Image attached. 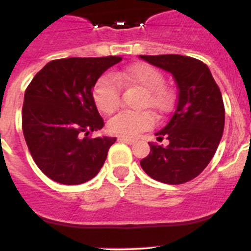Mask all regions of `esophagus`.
<instances>
[{
    "instance_id": "esophagus-1",
    "label": "esophagus",
    "mask_w": 251,
    "mask_h": 251,
    "mask_svg": "<svg viewBox=\"0 0 251 251\" xmlns=\"http://www.w3.org/2000/svg\"><path fill=\"white\" fill-rule=\"evenodd\" d=\"M119 141L124 142V143H127V145H134V143H136V139L127 138V137H119Z\"/></svg>"
}]
</instances>
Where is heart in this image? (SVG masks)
<instances>
[{
    "instance_id": "obj_1",
    "label": "heart",
    "mask_w": 251,
    "mask_h": 251,
    "mask_svg": "<svg viewBox=\"0 0 251 251\" xmlns=\"http://www.w3.org/2000/svg\"><path fill=\"white\" fill-rule=\"evenodd\" d=\"M100 77L93 88L95 105L103 114H112L121 105L119 85L138 86L145 90L143 106H150L156 112H162L171 103L170 92L166 89L165 77L159 70L145 63H138L113 74ZM153 118L148 112H121L108 122V129L117 136L134 138L141 132L152 127Z\"/></svg>"
}]
</instances>
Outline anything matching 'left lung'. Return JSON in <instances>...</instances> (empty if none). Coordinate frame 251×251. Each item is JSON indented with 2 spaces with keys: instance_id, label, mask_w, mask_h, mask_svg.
Here are the masks:
<instances>
[{
  "instance_id": "8db88e82",
  "label": "left lung",
  "mask_w": 251,
  "mask_h": 251,
  "mask_svg": "<svg viewBox=\"0 0 251 251\" xmlns=\"http://www.w3.org/2000/svg\"><path fill=\"white\" fill-rule=\"evenodd\" d=\"M147 63L170 73L178 88L176 109L157 139L168 146L151 145L141 167L153 179L179 185L197 177L210 163L225 124L223 95L206 64L182 55H139Z\"/></svg>"
}]
</instances>
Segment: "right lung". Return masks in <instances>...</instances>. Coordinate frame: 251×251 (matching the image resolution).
I'll use <instances>...</instances> for the list:
<instances>
[{"instance_id":"obj_1","label":"right lung","mask_w":251,"mask_h":251,"mask_svg":"<svg viewBox=\"0 0 251 251\" xmlns=\"http://www.w3.org/2000/svg\"><path fill=\"white\" fill-rule=\"evenodd\" d=\"M119 56L52 60L32 79L22 106V130L37 167L55 182L80 185L99 174L115 137L88 138L104 126L93 88Z\"/></svg>"}]
</instances>
